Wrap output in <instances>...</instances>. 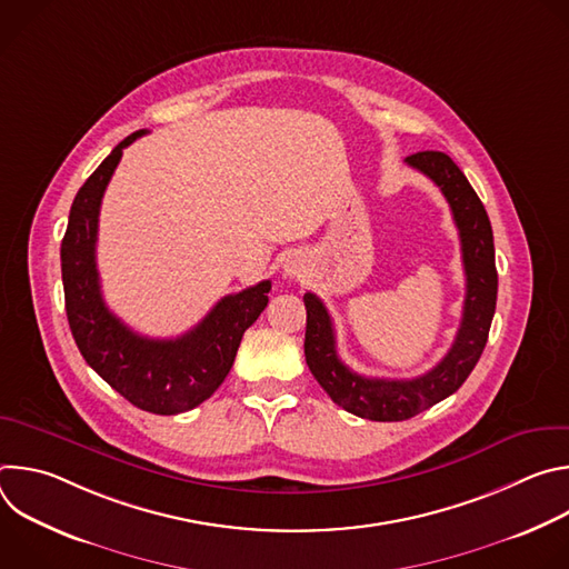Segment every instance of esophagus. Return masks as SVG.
Wrapping results in <instances>:
<instances>
[{
  "label": "esophagus",
  "mask_w": 569,
  "mask_h": 569,
  "mask_svg": "<svg viewBox=\"0 0 569 569\" xmlns=\"http://www.w3.org/2000/svg\"><path fill=\"white\" fill-rule=\"evenodd\" d=\"M283 272H286V277H301V274L306 272L303 259H301V257H297V254L288 257V259H286V263H283Z\"/></svg>",
  "instance_id": "obj_1"
}]
</instances>
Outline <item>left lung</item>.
<instances>
[{
    "instance_id": "8db88e82",
    "label": "left lung",
    "mask_w": 569,
    "mask_h": 569,
    "mask_svg": "<svg viewBox=\"0 0 569 569\" xmlns=\"http://www.w3.org/2000/svg\"><path fill=\"white\" fill-rule=\"evenodd\" d=\"M408 164L428 176L450 204L461 240V259L466 272V299L457 338L443 360L428 373L410 380L367 378L351 371L338 356L333 319L312 292L303 295L306 303V365L333 402L347 412L369 421H405L432 408L455 393L475 369L486 340L498 299V270L491 220L477 193L455 161L439 150L410 154Z\"/></svg>"
}]
</instances>
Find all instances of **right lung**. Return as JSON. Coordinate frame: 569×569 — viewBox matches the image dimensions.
Instances as JSON below:
<instances>
[{
  "instance_id": "1",
  "label": "right lung",
  "mask_w": 569,
  "mask_h": 569,
  "mask_svg": "<svg viewBox=\"0 0 569 569\" xmlns=\"http://www.w3.org/2000/svg\"><path fill=\"white\" fill-rule=\"evenodd\" d=\"M146 134L126 137L78 189L60 246L69 329L86 362L134 408L150 415H180L198 408L227 378L236 351L268 306L270 281L222 297L207 317L173 340L134 333L110 312L97 270L99 211L123 148Z\"/></svg>"
}]
</instances>
